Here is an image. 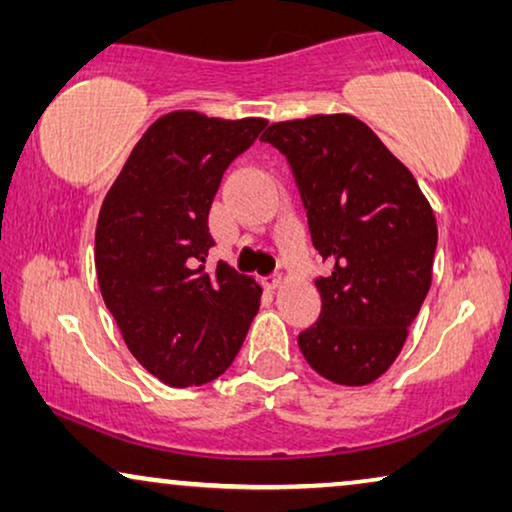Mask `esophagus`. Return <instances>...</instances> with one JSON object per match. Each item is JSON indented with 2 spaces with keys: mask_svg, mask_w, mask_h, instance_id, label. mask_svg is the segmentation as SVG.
<instances>
[{
  "mask_svg": "<svg viewBox=\"0 0 512 512\" xmlns=\"http://www.w3.org/2000/svg\"><path fill=\"white\" fill-rule=\"evenodd\" d=\"M261 284H263L268 291H275L277 286L282 284V277H279V275H265V277H261Z\"/></svg>",
  "mask_w": 512,
  "mask_h": 512,
  "instance_id": "34e87169",
  "label": "esophagus"
}]
</instances>
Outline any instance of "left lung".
Segmentation results:
<instances>
[{
    "instance_id": "left-lung-1",
    "label": "left lung",
    "mask_w": 512,
    "mask_h": 512,
    "mask_svg": "<svg viewBox=\"0 0 512 512\" xmlns=\"http://www.w3.org/2000/svg\"><path fill=\"white\" fill-rule=\"evenodd\" d=\"M291 167L312 247L319 319L298 335L321 377L361 387L401 352L431 286L438 230L415 177L380 137L347 114L272 123L261 135Z\"/></svg>"
}]
</instances>
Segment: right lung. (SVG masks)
Returning <instances> with one entry per match:
<instances>
[{
    "instance_id": "1",
    "label": "right lung",
    "mask_w": 512,
    "mask_h": 512,
    "mask_svg": "<svg viewBox=\"0 0 512 512\" xmlns=\"http://www.w3.org/2000/svg\"><path fill=\"white\" fill-rule=\"evenodd\" d=\"M265 128L172 111L144 132L102 202L95 268L132 356L170 387L219 377L240 352L261 286L226 263L209 272L207 216L223 172Z\"/></svg>"
}]
</instances>
